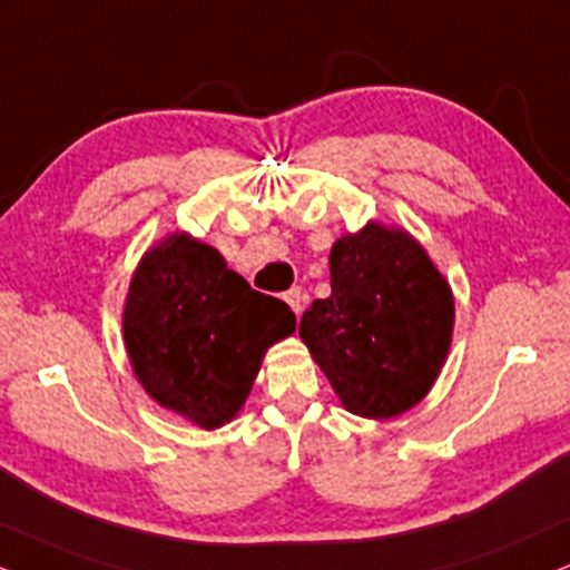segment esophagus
<instances>
[{
	"instance_id": "esophagus-1",
	"label": "esophagus",
	"mask_w": 570,
	"mask_h": 570,
	"mask_svg": "<svg viewBox=\"0 0 570 570\" xmlns=\"http://www.w3.org/2000/svg\"><path fill=\"white\" fill-rule=\"evenodd\" d=\"M285 301H287V306L293 308V314H296V317H298V314L304 312V301H306V293L301 291V287H293V291H287V293H285Z\"/></svg>"
}]
</instances>
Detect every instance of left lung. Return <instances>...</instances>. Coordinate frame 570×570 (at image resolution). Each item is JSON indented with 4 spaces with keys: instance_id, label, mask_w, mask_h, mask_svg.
Listing matches in <instances>:
<instances>
[{
    "instance_id": "1",
    "label": "left lung",
    "mask_w": 570,
    "mask_h": 570,
    "mask_svg": "<svg viewBox=\"0 0 570 570\" xmlns=\"http://www.w3.org/2000/svg\"><path fill=\"white\" fill-rule=\"evenodd\" d=\"M330 293L301 317V341L343 410L410 412L433 389L454 333L449 279L410 232L367 222L330 250Z\"/></svg>"
}]
</instances>
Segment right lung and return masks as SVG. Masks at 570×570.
<instances>
[{"label":"right lung","mask_w":570,"mask_h":570,"mask_svg":"<svg viewBox=\"0 0 570 570\" xmlns=\"http://www.w3.org/2000/svg\"><path fill=\"white\" fill-rule=\"evenodd\" d=\"M121 327L147 396L216 431L243 410L266 348L293 335L296 314L253 291L216 248L171 232L139 258Z\"/></svg>","instance_id":"add662e5"}]
</instances>
